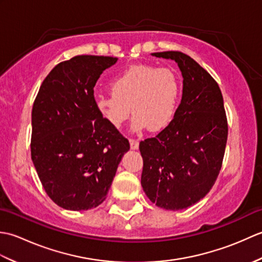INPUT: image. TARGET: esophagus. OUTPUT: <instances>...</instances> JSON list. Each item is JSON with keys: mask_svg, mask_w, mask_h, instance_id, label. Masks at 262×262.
<instances>
[{"mask_svg": "<svg viewBox=\"0 0 262 262\" xmlns=\"http://www.w3.org/2000/svg\"><path fill=\"white\" fill-rule=\"evenodd\" d=\"M129 144H130V148L132 149H137L138 146H140V143L136 140H129Z\"/></svg>", "mask_w": 262, "mask_h": 262, "instance_id": "1", "label": "esophagus"}]
</instances>
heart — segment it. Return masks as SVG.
I'll return each mask as SVG.
<instances>
[{"mask_svg": "<svg viewBox=\"0 0 262 262\" xmlns=\"http://www.w3.org/2000/svg\"><path fill=\"white\" fill-rule=\"evenodd\" d=\"M111 94L98 97L96 108L110 126L119 128L129 114L132 129L160 132L173 121L180 84L173 71L153 65H135L110 83ZM131 109H129V107Z\"/></svg>", "mask_w": 262, "mask_h": 262, "instance_id": "1", "label": "heart"}]
</instances>
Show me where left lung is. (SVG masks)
<instances>
[{"mask_svg":"<svg viewBox=\"0 0 262 262\" xmlns=\"http://www.w3.org/2000/svg\"><path fill=\"white\" fill-rule=\"evenodd\" d=\"M151 55L178 64L182 98L170 126L140 143L141 183L158 207L180 210L203 199L220 173L227 141L223 96L208 72L188 55Z\"/></svg>","mask_w":262,"mask_h":262,"instance_id":"8db88e82","label":"left lung"}]
</instances>
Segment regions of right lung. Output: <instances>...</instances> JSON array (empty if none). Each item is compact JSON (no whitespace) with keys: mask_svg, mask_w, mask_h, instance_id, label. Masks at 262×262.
<instances>
[{"mask_svg":"<svg viewBox=\"0 0 262 262\" xmlns=\"http://www.w3.org/2000/svg\"><path fill=\"white\" fill-rule=\"evenodd\" d=\"M118 58L81 55L59 63L39 89L31 113V159L45 191L69 210L107 198L129 143L96 108L93 88Z\"/></svg>","mask_w":262,"mask_h":262,"instance_id":"1","label":"right lung"}]
</instances>
